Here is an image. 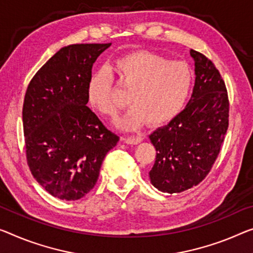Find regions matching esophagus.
<instances>
[{"label":"esophagus","instance_id":"1","mask_svg":"<svg viewBox=\"0 0 253 253\" xmlns=\"http://www.w3.org/2000/svg\"><path fill=\"white\" fill-rule=\"evenodd\" d=\"M142 135L138 134V135H129V137H124L123 140L126 143H130V145H138L142 141Z\"/></svg>","mask_w":253,"mask_h":253}]
</instances>
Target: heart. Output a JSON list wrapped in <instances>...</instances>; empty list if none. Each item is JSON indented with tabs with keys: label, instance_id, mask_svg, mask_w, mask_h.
I'll use <instances>...</instances> for the list:
<instances>
[{
	"label": "heart",
	"instance_id": "heart-1",
	"mask_svg": "<svg viewBox=\"0 0 253 253\" xmlns=\"http://www.w3.org/2000/svg\"><path fill=\"white\" fill-rule=\"evenodd\" d=\"M116 81L127 90L131 108L121 120L124 129L148 122L161 126L180 113L191 94L193 72L185 62L169 61L156 53L138 50L119 57L110 67ZM90 106L108 119H115L123 106L112 95L110 73L92 75L87 86Z\"/></svg>",
	"mask_w": 253,
	"mask_h": 253
}]
</instances>
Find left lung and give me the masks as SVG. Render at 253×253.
I'll list each match as a JSON object with an SVG mask.
<instances>
[{
  "label": "left lung",
  "mask_w": 253,
  "mask_h": 253,
  "mask_svg": "<svg viewBox=\"0 0 253 253\" xmlns=\"http://www.w3.org/2000/svg\"><path fill=\"white\" fill-rule=\"evenodd\" d=\"M191 99L167 126L149 135L156 159L150 182L162 192L178 193L198 185L218 156L228 127L230 103L225 83L215 64L197 50Z\"/></svg>",
  "instance_id": "obj_1"
}]
</instances>
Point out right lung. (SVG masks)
<instances>
[{
  "mask_svg": "<svg viewBox=\"0 0 253 253\" xmlns=\"http://www.w3.org/2000/svg\"><path fill=\"white\" fill-rule=\"evenodd\" d=\"M110 46H65L27 88L22 107L27 163L38 183L61 200H78L94 188L105 156L120 140L87 106L92 64Z\"/></svg>",
  "mask_w": 253,
  "mask_h": 253,
  "instance_id": "1",
  "label": "right lung"
}]
</instances>
